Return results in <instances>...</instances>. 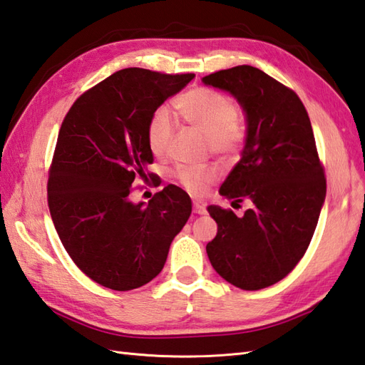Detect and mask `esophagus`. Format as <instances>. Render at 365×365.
Here are the masks:
<instances>
[{
	"label": "esophagus",
	"mask_w": 365,
	"mask_h": 365,
	"mask_svg": "<svg viewBox=\"0 0 365 365\" xmlns=\"http://www.w3.org/2000/svg\"><path fill=\"white\" fill-rule=\"evenodd\" d=\"M192 211L196 215H205V203H202V202H194L192 203Z\"/></svg>",
	"instance_id": "esophagus-1"
}]
</instances>
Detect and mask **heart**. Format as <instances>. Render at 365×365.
<instances>
[{"instance_id":"1","label":"heart","mask_w":365,"mask_h":365,"mask_svg":"<svg viewBox=\"0 0 365 365\" xmlns=\"http://www.w3.org/2000/svg\"><path fill=\"white\" fill-rule=\"evenodd\" d=\"M174 112L180 120L207 137L210 149L217 154H228L240 148L244 140V123L236 113L233 103L225 95L210 88H194L174 103ZM174 137V123L166 108H158L148 125V143L152 154H168ZM177 177L192 194L205 191L213 180L211 169L180 166Z\"/></svg>"}]
</instances>
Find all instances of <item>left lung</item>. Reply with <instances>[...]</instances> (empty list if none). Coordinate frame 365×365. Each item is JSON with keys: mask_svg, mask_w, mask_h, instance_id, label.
<instances>
[{"mask_svg": "<svg viewBox=\"0 0 365 365\" xmlns=\"http://www.w3.org/2000/svg\"><path fill=\"white\" fill-rule=\"evenodd\" d=\"M202 82L227 91L242 108L241 158L219 194L249 203L241 217L217 205L207 208L217 224L208 258L230 284L264 289L297 266L325 203L327 182L309 116L292 90L255 66L228 68Z\"/></svg>", "mask_w": 365, "mask_h": 365, "instance_id": "1", "label": "left lung"}]
</instances>
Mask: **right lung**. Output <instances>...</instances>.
Instances as JSON below:
<instances>
[{
	"label": "right lung",
	"instance_id": "1",
	"mask_svg": "<svg viewBox=\"0 0 365 365\" xmlns=\"http://www.w3.org/2000/svg\"><path fill=\"white\" fill-rule=\"evenodd\" d=\"M192 78L124 68L83 93L62 123L48 180L51 219L76 266L108 289H137L162 272L191 215L190 196L175 185L148 203L130 192L154 160L152 115Z\"/></svg>",
	"mask_w": 365,
	"mask_h": 365
}]
</instances>
